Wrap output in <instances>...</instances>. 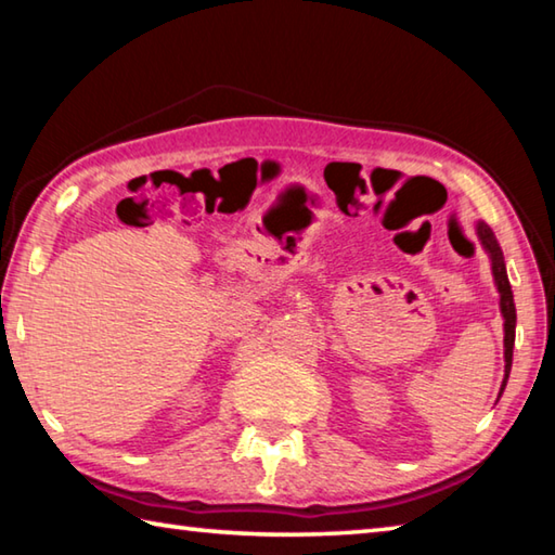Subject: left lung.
Instances as JSON below:
<instances>
[{
    "label": "left lung",
    "mask_w": 555,
    "mask_h": 555,
    "mask_svg": "<svg viewBox=\"0 0 555 555\" xmlns=\"http://www.w3.org/2000/svg\"><path fill=\"white\" fill-rule=\"evenodd\" d=\"M477 237H480L485 251L490 255L494 286H496V291H500V311H502V318H504V382H502V389H500V397H502V391L506 387V379H509V372H512V354H514V331H516L514 294H512L509 279H506L502 247H500V242H496L494 232L490 230V224L477 222Z\"/></svg>",
    "instance_id": "1"
}]
</instances>
